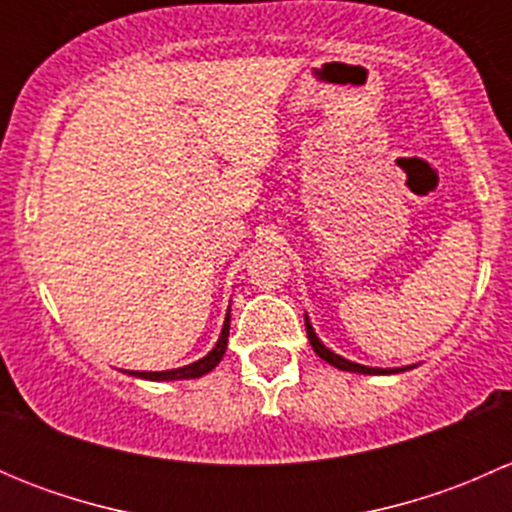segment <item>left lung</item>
I'll return each mask as SVG.
<instances>
[{
    "label": "left lung",
    "instance_id": "left-lung-1",
    "mask_svg": "<svg viewBox=\"0 0 512 512\" xmlns=\"http://www.w3.org/2000/svg\"><path fill=\"white\" fill-rule=\"evenodd\" d=\"M304 327H307V337H309V344H312L314 352L322 356V359L327 361V364L337 366V369H342V371H356V374H391V371H396V369H371V366H361V364H354V361L342 359V356L334 354V352H329V349L324 347L322 342H319L317 334H314V329H312V324H309L307 319H304Z\"/></svg>",
    "mask_w": 512,
    "mask_h": 512
}]
</instances>
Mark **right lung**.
<instances>
[{
    "mask_svg": "<svg viewBox=\"0 0 512 512\" xmlns=\"http://www.w3.org/2000/svg\"><path fill=\"white\" fill-rule=\"evenodd\" d=\"M227 334H230V314H227V317H225L223 334H220V339H218V344H215L213 352H210L208 356H203V359H198V361H195V364L183 366V369H170V371H128V374L141 376V379H151V381L198 379V376L208 374V371H213L215 366L220 364V359H223V354H225V349H227Z\"/></svg>",
    "mask_w": 512,
    "mask_h": 512,
    "instance_id": "1",
    "label": "right lung"
}]
</instances>
